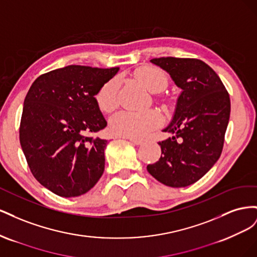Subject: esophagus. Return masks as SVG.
Returning a JSON list of instances; mask_svg holds the SVG:
<instances>
[{
  "label": "esophagus",
  "mask_w": 257,
  "mask_h": 257,
  "mask_svg": "<svg viewBox=\"0 0 257 257\" xmlns=\"http://www.w3.org/2000/svg\"><path fill=\"white\" fill-rule=\"evenodd\" d=\"M128 141L136 146H139L144 143V139H138V138H128Z\"/></svg>",
  "instance_id": "obj_1"
}]
</instances>
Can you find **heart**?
<instances>
[{"instance_id": "b5f03b06", "label": "heart", "mask_w": 257, "mask_h": 257, "mask_svg": "<svg viewBox=\"0 0 257 257\" xmlns=\"http://www.w3.org/2000/svg\"><path fill=\"white\" fill-rule=\"evenodd\" d=\"M134 77L152 93L164 90L168 79L162 69L154 66H141L134 72ZM118 81L111 79L103 84L95 95L98 108L109 113L118 106ZM162 123L161 114L155 110L120 111L112 115L109 128L113 135L126 138H142Z\"/></svg>"}]
</instances>
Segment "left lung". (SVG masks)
<instances>
[{"label": "left lung", "mask_w": 257, "mask_h": 257, "mask_svg": "<svg viewBox=\"0 0 257 257\" xmlns=\"http://www.w3.org/2000/svg\"><path fill=\"white\" fill-rule=\"evenodd\" d=\"M151 63L166 71L181 93L173 120L163 132L160 160L147 166L158 181L184 188L198 181L219 160L224 145L230 99L220 77L198 59L158 58Z\"/></svg>", "instance_id": "8db88e82"}]
</instances>
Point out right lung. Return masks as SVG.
Returning a JSON list of instances; mask_svg holds the SVG:
<instances>
[{"instance_id":"obj_1","label":"right lung","mask_w":257,"mask_h":257,"mask_svg":"<svg viewBox=\"0 0 257 257\" xmlns=\"http://www.w3.org/2000/svg\"><path fill=\"white\" fill-rule=\"evenodd\" d=\"M119 67L68 65L41 75L25 98L19 137L36 180L62 197L90 191L105 169L107 122L95 95Z\"/></svg>"}]
</instances>
